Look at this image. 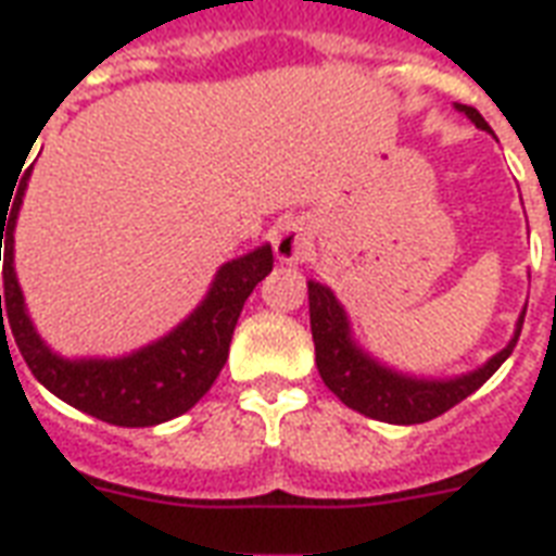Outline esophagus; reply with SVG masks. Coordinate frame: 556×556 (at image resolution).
<instances>
[{"mask_svg": "<svg viewBox=\"0 0 556 556\" xmlns=\"http://www.w3.org/2000/svg\"><path fill=\"white\" fill-rule=\"evenodd\" d=\"M274 253L279 262H303L308 251V227L300 218H286L282 225L274 230Z\"/></svg>", "mask_w": 556, "mask_h": 556, "instance_id": "esophagus-1", "label": "esophagus"}]
</instances>
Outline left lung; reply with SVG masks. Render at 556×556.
I'll use <instances>...</instances> for the list:
<instances>
[{
	"instance_id": "left-lung-1",
	"label": "left lung",
	"mask_w": 556,
	"mask_h": 556,
	"mask_svg": "<svg viewBox=\"0 0 556 556\" xmlns=\"http://www.w3.org/2000/svg\"><path fill=\"white\" fill-rule=\"evenodd\" d=\"M456 109L470 117L479 129L491 132V126L484 124V117L473 106L456 103ZM308 314H312L314 355H317L323 383L349 409H357L366 418H378L387 424L432 421L441 413H447L450 406L473 395L476 389L508 361L522 331V320H526V312H522L508 346L496 352L479 369L458 375V378H415V375L389 369L357 346L346 308L340 305L329 286L314 282V279H308Z\"/></svg>"
}]
</instances>
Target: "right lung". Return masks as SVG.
<instances>
[{"label": "right lung", "instance_id": "obj_1", "mask_svg": "<svg viewBox=\"0 0 556 556\" xmlns=\"http://www.w3.org/2000/svg\"><path fill=\"white\" fill-rule=\"evenodd\" d=\"M28 178L30 169L22 176L20 190L11 192L13 204L0 201V262L4 282L0 323L4 308L13 340L34 378L74 409L115 427H155L185 415L190 406L199 404V397L213 387V380L225 366L244 300L274 268L270 244L253 248L251 253L225 262L210 282L204 300L164 338L121 357H63L39 338L13 268V230H16V216ZM8 206L12 210L8 211Z\"/></svg>", "mask_w": 556, "mask_h": 556}]
</instances>
